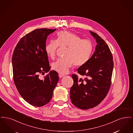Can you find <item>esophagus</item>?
Instances as JSON below:
<instances>
[{
    "label": "esophagus",
    "instance_id": "1",
    "mask_svg": "<svg viewBox=\"0 0 133 133\" xmlns=\"http://www.w3.org/2000/svg\"><path fill=\"white\" fill-rule=\"evenodd\" d=\"M64 76H65L64 75H63V74H59V77L60 78H62V77H64Z\"/></svg>",
    "mask_w": 133,
    "mask_h": 133
}]
</instances>
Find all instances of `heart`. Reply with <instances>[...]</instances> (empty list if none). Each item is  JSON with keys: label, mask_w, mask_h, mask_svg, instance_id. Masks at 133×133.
<instances>
[{"label": "heart", "mask_w": 133, "mask_h": 133, "mask_svg": "<svg viewBox=\"0 0 133 133\" xmlns=\"http://www.w3.org/2000/svg\"><path fill=\"white\" fill-rule=\"evenodd\" d=\"M59 46L68 47L64 58H59L52 64V69L61 74L67 73L70 67L82 66L88 61L93 46L88 40L82 38L75 33L62 31L57 33V40H51L46 45L45 50L48 56L54 58Z\"/></svg>", "instance_id": "1"}]
</instances>
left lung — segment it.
<instances>
[{"mask_svg":"<svg viewBox=\"0 0 133 133\" xmlns=\"http://www.w3.org/2000/svg\"><path fill=\"white\" fill-rule=\"evenodd\" d=\"M97 42L95 52L88 61L77 69L84 79L75 74L70 89L72 103L86 110L98 105L106 97L110 88L114 67L113 56L108 45L97 34L90 31Z\"/></svg>","mask_w":133,"mask_h":133,"instance_id":"left-lung-1","label":"left lung"}]
</instances>
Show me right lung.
I'll return each instance as SVG.
<instances>
[{"instance_id":"obj_1","label":"right lung","mask_w":133,"mask_h":133,"mask_svg":"<svg viewBox=\"0 0 133 133\" xmlns=\"http://www.w3.org/2000/svg\"><path fill=\"white\" fill-rule=\"evenodd\" d=\"M56 29H37L19 40L13 53V80L20 95L29 104L41 107L50 101L59 80L45 50L47 36ZM49 72L43 79L40 74Z\"/></svg>"}]
</instances>
